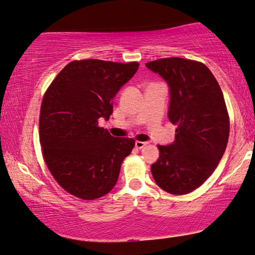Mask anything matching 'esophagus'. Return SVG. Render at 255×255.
Listing matches in <instances>:
<instances>
[{
    "mask_svg": "<svg viewBox=\"0 0 255 255\" xmlns=\"http://www.w3.org/2000/svg\"><path fill=\"white\" fill-rule=\"evenodd\" d=\"M145 145H147V142H139V140H136V142H135V147L136 148H143Z\"/></svg>",
    "mask_w": 255,
    "mask_h": 255,
    "instance_id": "esophagus-1",
    "label": "esophagus"
}]
</instances>
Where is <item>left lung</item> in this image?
Wrapping results in <instances>:
<instances>
[{"mask_svg": "<svg viewBox=\"0 0 255 255\" xmlns=\"http://www.w3.org/2000/svg\"><path fill=\"white\" fill-rule=\"evenodd\" d=\"M169 86L168 118L177 125L175 140L157 145L160 156L151 165L163 191L191 193L215 171L227 147L229 118L221 88L205 64L167 58L145 64Z\"/></svg>", "mask_w": 255, "mask_h": 255, "instance_id": "8db88e82", "label": "left lung"}]
</instances>
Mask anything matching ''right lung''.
Here are the masks:
<instances>
[{
	"mask_svg": "<svg viewBox=\"0 0 255 255\" xmlns=\"http://www.w3.org/2000/svg\"><path fill=\"white\" fill-rule=\"evenodd\" d=\"M139 63L82 60L68 63L43 98L39 142L48 170L62 188L83 200L108 194L118 181L135 140L98 126L113 111V99Z\"/></svg>",
	"mask_w": 255,
	"mask_h": 255,
	"instance_id": "right-lung-1",
	"label": "right lung"
}]
</instances>
